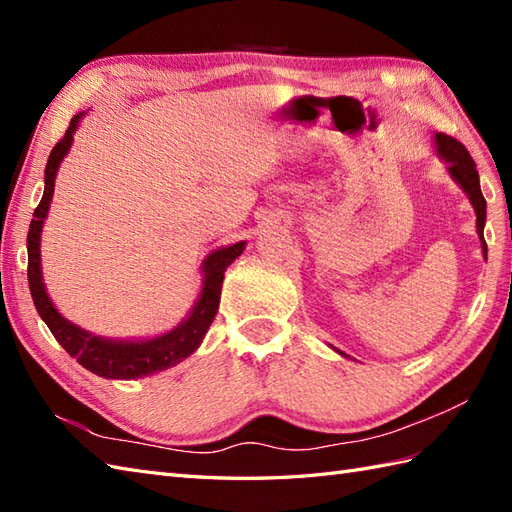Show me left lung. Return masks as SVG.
<instances>
[{
    "label": "left lung",
    "instance_id": "8db88e82",
    "mask_svg": "<svg viewBox=\"0 0 512 512\" xmlns=\"http://www.w3.org/2000/svg\"><path fill=\"white\" fill-rule=\"evenodd\" d=\"M434 150L438 154V159H441L447 165L449 176L454 178V181L462 187V192L467 194L469 202H471L473 209H475V227H478V237H480V244H482V255L486 259V242H484L486 200L482 196L480 176H478V170H475V163L471 159V154L467 152L465 146L460 144V141H456L454 137H449V135H443V133H436L434 135ZM338 353L347 358V353H342V351H338Z\"/></svg>",
    "mask_w": 512,
    "mask_h": 512
}]
</instances>
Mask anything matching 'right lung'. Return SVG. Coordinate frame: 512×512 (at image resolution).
Wrapping results in <instances>:
<instances>
[{
  "mask_svg": "<svg viewBox=\"0 0 512 512\" xmlns=\"http://www.w3.org/2000/svg\"><path fill=\"white\" fill-rule=\"evenodd\" d=\"M85 111L74 115L65 137L58 141L54 150L50 152V159L45 165V189L39 207L34 209V216L28 231V283L34 307H37L39 316L50 327L58 344L76 358L80 366L87 371L106 377V379H137L148 377L165 368H172L178 362L189 358L198 347L202 338H205L209 325L218 314L220 305V292L224 272L233 264V261L244 253L246 242H237L231 246H222L218 251L207 255L202 261V288L198 299L189 314L178 323L174 329L165 331L161 336L154 338H141V340H115V338H102L95 336L91 331L82 329L56 310L50 296H47L45 283H43V270H41V233L47 218V211L52 205L54 196V181L58 168H61L63 159L74 144V133L82 120Z\"/></svg>",
  "mask_w": 512,
  "mask_h": 512,
  "instance_id": "add662e5",
  "label": "right lung"
}]
</instances>
